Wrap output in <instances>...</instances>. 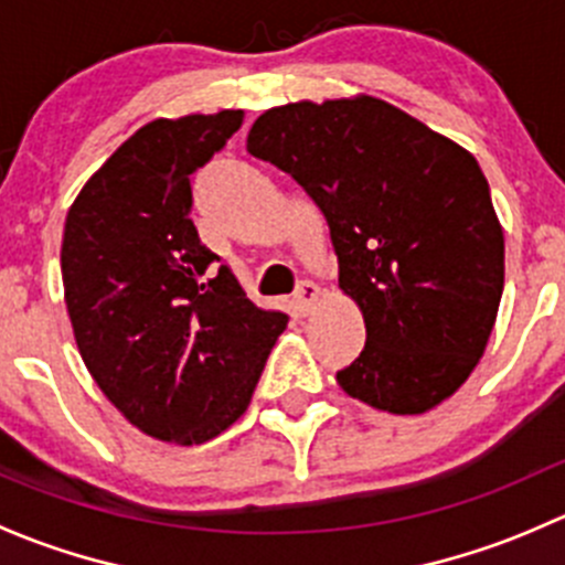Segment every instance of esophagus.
<instances>
[{
	"label": "esophagus",
	"mask_w": 565,
	"mask_h": 565,
	"mask_svg": "<svg viewBox=\"0 0 565 565\" xmlns=\"http://www.w3.org/2000/svg\"><path fill=\"white\" fill-rule=\"evenodd\" d=\"M319 300V287L315 281H300L295 289V306L300 309V315H311Z\"/></svg>",
	"instance_id": "obj_1"
}]
</instances>
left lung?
Segmentation results:
<instances>
[{"label":"left lung","mask_w":565,"mask_h":565,"mask_svg":"<svg viewBox=\"0 0 565 565\" xmlns=\"http://www.w3.org/2000/svg\"><path fill=\"white\" fill-rule=\"evenodd\" d=\"M246 147L328 218L339 287L366 322L341 391L393 415L454 396L487 350L505 278L503 226L472 152L372 95L267 108Z\"/></svg>","instance_id":"8db88e82"}]
</instances>
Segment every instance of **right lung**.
I'll return each mask as SVG.
<instances>
[{
  "instance_id": "right-lung-1",
  "label": "right lung",
  "mask_w": 565,
  "mask_h": 565,
  "mask_svg": "<svg viewBox=\"0 0 565 565\" xmlns=\"http://www.w3.org/2000/svg\"><path fill=\"white\" fill-rule=\"evenodd\" d=\"M241 125L237 108L141 125L84 182L62 235L84 366L136 429L177 446L246 413L289 319L250 303L191 221V174Z\"/></svg>"
}]
</instances>
